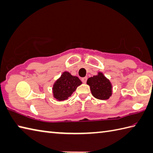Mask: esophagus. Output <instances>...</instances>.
Wrapping results in <instances>:
<instances>
[{
  "instance_id": "esophagus-1",
  "label": "esophagus",
  "mask_w": 153,
  "mask_h": 153,
  "mask_svg": "<svg viewBox=\"0 0 153 153\" xmlns=\"http://www.w3.org/2000/svg\"><path fill=\"white\" fill-rule=\"evenodd\" d=\"M87 79H88V77H83V78H82V81L83 82V83H84V84H85L86 82H87Z\"/></svg>"
}]
</instances>
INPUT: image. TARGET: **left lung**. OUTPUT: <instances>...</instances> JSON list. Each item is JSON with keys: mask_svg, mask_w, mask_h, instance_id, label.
<instances>
[{"mask_svg": "<svg viewBox=\"0 0 153 153\" xmlns=\"http://www.w3.org/2000/svg\"><path fill=\"white\" fill-rule=\"evenodd\" d=\"M87 84L90 85L91 94L96 98L105 100L112 95V84L102 72L88 78Z\"/></svg>", "mask_w": 153, "mask_h": 153, "instance_id": "1", "label": "left lung"}]
</instances>
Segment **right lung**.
<instances>
[{"label":"right lung","instance_id":"obj_1","mask_svg":"<svg viewBox=\"0 0 153 153\" xmlns=\"http://www.w3.org/2000/svg\"><path fill=\"white\" fill-rule=\"evenodd\" d=\"M82 84V81L77 76H72L68 71H64L53 85V98L59 102L68 100Z\"/></svg>","mask_w":153,"mask_h":153}]
</instances>
